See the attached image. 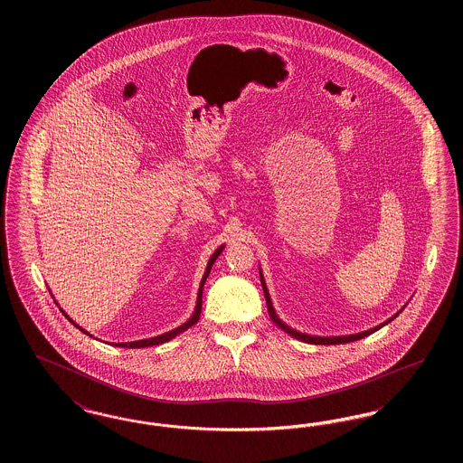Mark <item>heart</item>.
Listing matches in <instances>:
<instances>
[{"mask_svg":"<svg viewBox=\"0 0 463 463\" xmlns=\"http://www.w3.org/2000/svg\"><path fill=\"white\" fill-rule=\"evenodd\" d=\"M140 201L149 208L151 227H163L166 222L172 221L176 215V210H180V204H182V199L174 193L156 194L151 189H144L140 193Z\"/></svg>","mask_w":463,"mask_h":463,"instance_id":"obj_1","label":"heart"}]
</instances>
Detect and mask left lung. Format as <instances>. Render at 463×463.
I'll use <instances>...</instances> for the list:
<instances>
[{"label": "left lung", "mask_w": 463, "mask_h": 463, "mask_svg": "<svg viewBox=\"0 0 463 463\" xmlns=\"http://www.w3.org/2000/svg\"><path fill=\"white\" fill-rule=\"evenodd\" d=\"M222 250H223V246H221L213 255H212V259H210V262H208V267H206V272H204V278H203V281H201V287H199L198 293V304H196V310H194V314H193V317L187 321V323H184L180 328H176V330L170 331V333H165V335H161V336H156V338H149V340H140V342H128V344H119V347H128V349H138V347H149V345H159V344H165V342H168L170 338H174L176 336L178 333H182L184 330H187V328H191L193 325H196L199 319V314H201V306H203V287H204V281H206V278H208V274H210V270H212V265L215 264V260L219 259V255L222 253ZM64 312V310H62ZM64 316H66L67 319H69V316H67L66 312H64ZM76 328H80L72 319H69ZM80 330L83 331V333H87V331L83 330V328H80ZM89 335V333H87Z\"/></svg>", "instance_id": "8db88e82"}]
</instances>
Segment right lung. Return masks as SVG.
<instances>
[{
  "label": "right lung",
  "instance_id": "add662e5",
  "mask_svg": "<svg viewBox=\"0 0 463 463\" xmlns=\"http://www.w3.org/2000/svg\"><path fill=\"white\" fill-rule=\"evenodd\" d=\"M262 281V288H264V295H265V302H267V310H269V316H270V319L281 328V330L287 331L289 333L291 336H295V338H298V340H304V342H307V344H321V345H325V344H342V342H354V340H359V338H363V336H368L370 335V331H366V333H361V335H353V336H345V338H314V336H308V335H304V333H297V331L289 330L288 326H285L283 323H281V319L276 316V312H274V307H272V302H270V297H269V291H267V288H265L264 278L260 279ZM373 333V331H372Z\"/></svg>",
  "mask_w": 463,
  "mask_h": 463
}]
</instances>
